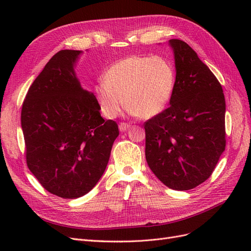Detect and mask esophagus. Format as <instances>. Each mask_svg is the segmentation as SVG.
<instances>
[{"label":"esophagus","mask_w":251,"mask_h":251,"mask_svg":"<svg viewBox=\"0 0 251 251\" xmlns=\"http://www.w3.org/2000/svg\"><path fill=\"white\" fill-rule=\"evenodd\" d=\"M130 127H131L130 124H126V123H120L119 124V130L121 132H125V131L127 130V128H130Z\"/></svg>","instance_id":"esophagus-1"}]
</instances>
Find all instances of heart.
Masks as SVG:
<instances>
[{"label":"heart","instance_id":"1","mask_svg":"<svg viewBox=\"0 0 251 251\" xmlns=\"http://www.w3.org/2000/svg\"><path fill=\"white\" fill-rule=\"evenodd\" d=\"M176 83L173 64L162 56L132 55L112 65L98 82L94 95L105 117H116L124 100L132 114L151 118L171 101Z\"/></svg>","mask_w":251,"mask_h":251}]
</instances>
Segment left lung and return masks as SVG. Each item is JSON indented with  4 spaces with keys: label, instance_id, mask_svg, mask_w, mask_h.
<instances>
[{
    "label": "left lung",
    "instance_id": "obj_1",
    "mask_svg": "<svg viewBox=\"0 0 251 251\" xmlns=\"http://www.w3.org/2000/svg\"><path fill=\"white\" fill-rule=\"evenodd\" d=\"M170 44L176 83L169 108L143 125L146 158L164 185L188 191L211 176L225 151V98L215 74L185 42Z\"/></svg>",
    "mask_w": 251,
    "mask_h": 251
}]
</instances>
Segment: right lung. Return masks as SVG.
<instances>
[{
    "label": "right lung",
    "instance_id": "1",
    "mask_svg": "<svg viewBox=\"0 0 251 251\" xmlns=\"http://www.w3.org/2000/svg\"><path fill=\"white\" fill-rule=\"evenodd\" d=\"M77 50L53 55L23 102L21 124L26 163L41 185L64 199L92 189L107 168L119 135L101 117L95 95L81 89L73 66Z\"/></svg>",
    "mask_w": 251,
    "mask_h": 251
}]
</instances>
